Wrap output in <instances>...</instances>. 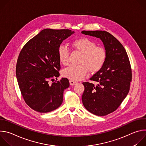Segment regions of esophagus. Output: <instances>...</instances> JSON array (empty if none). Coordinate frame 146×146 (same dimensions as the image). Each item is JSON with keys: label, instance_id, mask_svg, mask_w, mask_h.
Returning a JSON list of instances; mask_svg holds the SVG:
<instances>
[{"label": "esophagus", "instance_id": "obj_1", "mask_svg": "<svg viewBox=\"0 0 146 146\" xmlns=\"http://www.w3.org/2000/svg\"><path fill=\"white\" fill-rule=\"evenodd\" d=\"M69 82H70V86H74L77 84V82L73 81V80H70L69 81Z\"/></svg>", "mask_w": 146, "mask_h": 146}]
</instances>
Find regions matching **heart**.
Listing matches in <instances>:
<instances>
[{"instance_id": "obj_1", "label": "heart", "mask_w": 146, "mask_h": 146, "mask_svg": "<svg viewBox=\"0 0 146 146\" xmlns=\"http://www.w3.org/2000/svg\"><path fill=\"white\" fill-rule=\"evenodd\" d=\"M72 47L80 52L78 65L70 66L62 71V75L71 80H80L84 77L88 70L94 73L99 71L105 64L107 58L106 50L103 47L96 46L92 40L82 37L72 42ZM70 51L65 45L60 44L58 48L59 61L64 65L69 64Z\"/></svg>"}]
</instances>
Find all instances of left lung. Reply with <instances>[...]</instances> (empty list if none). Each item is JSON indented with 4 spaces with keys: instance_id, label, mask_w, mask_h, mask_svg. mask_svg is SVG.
I'll use <instances>...</instances> for the list:
<instances>
[{
    "instance_id": "left-lung-1",
    "label": "left lung",
    "mask_w": 146,
    "mask_h": 146,
    "mask_svg": "<svg viewBox=\"0 0 146 146\" xmlns=\"http://www.w3.org/2000/svg\"><path fill=\"white\" fill-rule=\"evenodd\" d=\"M81 33L99 38L107 54L103 68L90 78L98 84L82 82L85 90L82 102L90 113L106 115L117 109L129 92L132 81L129 58L121 43L110 33L102 31H83Z\"/></svg>"
}]
</instances>
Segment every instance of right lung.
I'll list each match as a JSON object with an SVG mask.
<instances>
[{
	"instance_id": "obj_1",
	"label": "right lung",
	"mask_w": 146,
	"mask_h": 146,
	"mask_svg": "<svg viewBox=\"0 0 146 146\" xmlns=\"http://www.w3.org/2000/svg\"><path fill=\"white\" fill-rule=\"evenodd\" d=\"M74 33L69 29H45L28 41L19 54L18 86L25 103L37 112H50L62 105L64 90L70 86L68 79L49 82L59 76V46Z\"/></svg>"
}]
</instances>
